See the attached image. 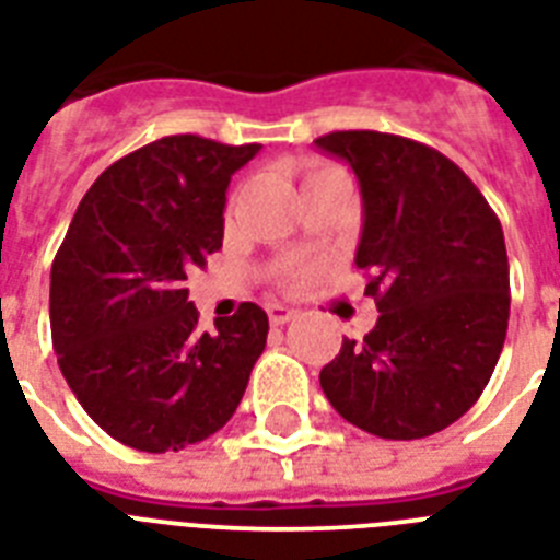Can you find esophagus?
<instances>
[{"label": "esophagus", "instance_id": "obj_1", "mask_svg": "<svg viewBox=\"0 0 560 560\" xmlns=\"http://www.w3.org/2000/svg\"><path fill=\"white\" fill-rule=\"evenodd\" d=\"M267 316H270L272 325H284L290 323V319H296V311H290V307L284 305H270L267 307Z\"/></svg>", "mask_w": 560, "mask_h": 560}]
</instances>
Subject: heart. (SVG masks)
<instances>
[{
    "label": "heart",
    "instance_id": "b5f03b06",
    "mask_svg": "<svg viewBox=\"0 0 560 560\" xmlns=\"http://www.w3.org/2000/svg\"><path fill=\"white\" fill-rule=\"evenodd\" d=\"M334 171H340V168H311L307 171V177H305V183H311V179H316V177H325V174H334ZM307 276V270H293V272H288V281H302Z\"/></svg>",
    "mask_w": 560,
    "mask_h": 560
}]
</instances>
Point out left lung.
I'll return each instance as SVG.
<instances>
[{"mask_svg":"<svg viewBox=\"0 0 560 560\" xmlns=\"http://www.w3.org/2000/svg\"><path fill=\"white\" fill-rule=\"evenodd\" d=\"M316 144L360 179L358 267L381 314L363 340L342 337L319 372L325 398L381 439L439 433L477 404L503 351L512 293L500 218L430 144L377 130Z\"/></svg>","mask_w":560,"mask_h":560,"instance_id":"1","label":"left lung"}]
</instances>
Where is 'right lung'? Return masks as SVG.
Returning a JSON list of instances; mask_svg holds the SVG:
<instances>
[{
	"mask_svg": "<svg viewBox=\"0 0 560 560\" xmlns=\"http://www.w3.org/2000/svg\"><path fill=\"white\" fill-rule=\"evenodd\" d=\"M261 144L165 136L83 194L51 264V342L69 389L116 442L183 451L218 433L267 346V314L241 302L197 331L186 279L223 246L229 179Z\"/></svg>",
	"mask_w": 560,
	"mask_h": 560,
	"instance_id": "1",
	"label": "right lung"
}]
</instances>
